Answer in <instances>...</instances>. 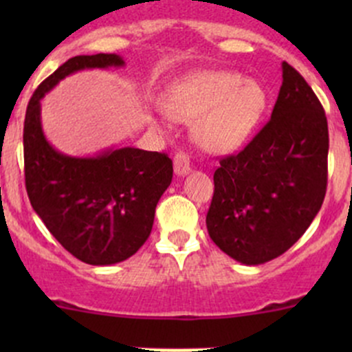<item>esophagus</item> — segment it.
I'll return each instance as SVG.
<instances>
[{
	"instance_id": "34e87169",
	"label": "esophagus",
	"mask_w": 352,
	"mask_h": 352,
	"mask_svg": "<svg viewBox=\"0 0 352 352\" xmlns=\"http://www.w3.org/2000/svg\"><path fill=\"white\" fill-rule=\"evenodd\" d=\"M173 170H175L177 177H186L190 172L189 156L184 153V151H179L175 158H173Z\"/></svg>"
}]
</instances>
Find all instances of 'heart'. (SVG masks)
Segmentation results:
<instances>
[{
    "label": "heart",
    "mask_w": 352,
    "mask_h": 352,
    "mask_svg": "<svg viewBox=\"0 0 352 352\" xmlns=\"http://www.w3.org/2000/svg\"><path fill=\"white\" fill-rule=\"evenodd\" d=\"M165 107L175 120L194 122L199 146L230 153L254 134L267 107V91L240 73L202 71L180 81Z\"/></svg>",
    "instance_id": "heart-1"
}]
</instances>
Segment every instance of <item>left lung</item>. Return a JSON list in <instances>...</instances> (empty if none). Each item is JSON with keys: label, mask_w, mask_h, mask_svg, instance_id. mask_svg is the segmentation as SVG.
I'll use <instances>...</instances> for the list:
<instances>
[{"label": "left lung", "mask_w": 352, "mask_h": 352, "mask_svg": "<svg viewBox=\"0 0 352 352\" xmlns=\"http://www.w3.org/2000/svg\"><path fill=\"white\" fill-rule=\"evenodd\" d=\"M327 117L305 78L283 63L271 120L219 162L206 216L211 240L235 261L258 265L307 232L327 189Z\"/></svg>", "instance_id": "left-lung-1"}]
</instances>
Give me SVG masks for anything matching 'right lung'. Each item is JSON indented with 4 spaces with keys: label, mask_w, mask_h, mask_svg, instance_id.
<instances>
[{
    "label": "right lung",
    "mask_w": 352,
    "mask_h": 352,
    "mask_svg": "<svg viewBox=\"0 0 352 352\" xmlns=\"http://www.w3.org/2000/svg\"><path fill=\"white\" fill-rule=\"evenodd\" d=\"M124 65L119 54L74 56L38 85L25 113V187L32 208L69 254L91 265L126 261L146 242L156 204L172 182V160L133 146L91 156L61 153L42 129L41 100L69 74Z\"/></svg>",
    "instance_id": "1"
}]
</instances>
